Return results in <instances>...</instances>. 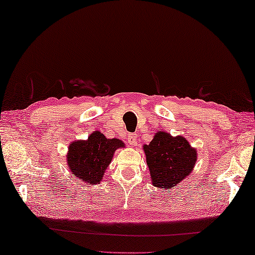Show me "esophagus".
I'll use <instances>...</instances> for the list:
<instances>
[{
  "label": "esophagus",
  "mask_w": 255,
  "mask_h": 255,
  "mask_svg": "<svg viewBox=\"0 0 255 255\" xmlns=\"http://www.w3.org/2000/svg\"><path fill=\"white\" fill-rule=\"evenodd\" d=\"M138 141V138H136L135 133H128V142L130 144H134Z\"/></svg>",
  "instance_id": "obj_1"
}]
</instances>
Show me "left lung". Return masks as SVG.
<instances>
[{"label": "left lung", "instance_id": "1", "mask_svg": "<svg viewBox=\"0 0 255 255\" xmlns=\"http://www.w3.org/2000/svg\"><path fill=\"white\" fill-rule=\"evenodd\" d=\"M146 162L150 181L157 188L171 189L187 178L194 170L197 150L186 138L172 136L165 131L155 133L149 144H144Z\"/></svg>", "mask_w": 255, "mask_h": 255}]
</instances>
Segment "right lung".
<instances>
[{
    "mask_svg": "<svg viewBox=\"0 0 255 255\" xmlns=\"http://www.w3.org/2000/svg\"><path fill=\"white\" fill-rule=\"evenodd\" d=\"M121 147H125L122 140L107 139L99 131L92 132L87 140L73 141L67 152L70 173L88 185H99L114 152Z\"/></svg>",
    "mask_w": 255,
    "mask_h": 255,
    "instance_id": "right-lung-1",
    "label": "right lung"
}]
</instances>
